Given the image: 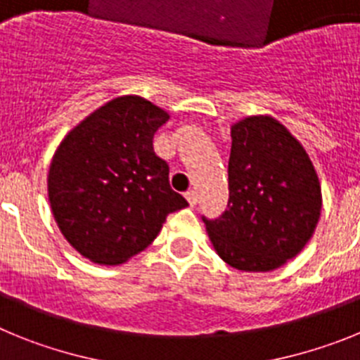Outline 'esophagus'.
I'll return each mask as SVG.
<instances>
[{
  "label": "esophagus",
  "instance_id": "obj_1",
  "mask_svg": "<svg viewBox=\"0 0 360 360\" xmlns=\"http://www.w3.org/2000/svg\"><path fill=\"white\" fill-rule=\"evenodd\" d=\"M186 198L187 202H189L191 207H195L196 203H198V193H196V191H187Z\"/></svg>",
  "mask_w": 360,
  "mask_h": 360
}]
</instances>
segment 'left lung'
<instances>
[{"mask_svg": "<svg viewBox=\"0 0 360 360\" xmlns=\"http://www.w3.org/2000/svg\"><path fill=\"white\" fill-rule=\"evenodd\" d=\"M231 136L227 209L202 219L227 265L269 272L297 256L316 231L319 178L301 142L272 117H247Z\"/></svg>", "mask_w": 360, "mask_h": 360, "instance_id": "1", "label": "left lung"}]
</instances>
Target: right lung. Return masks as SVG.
<instances>
[{"label":"right lung","instance_id":"obj_1","mask_svg":"<svg viewBox=\"0 0 360 360\" xmlns=\"http://www.w3.org/2000/svg\"><path fill=\"white\" fill-rule=\"evenodd\" d=\"M167 119L146 98L124 95L86 117L57 148L50 207L63 236L90 262H128L151 245L169 212L187 207L153 149Z\"/></svg>","mask_w":360,"mask_h":360}]
</instances>
